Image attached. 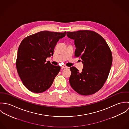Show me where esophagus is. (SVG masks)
I'll return each mask as SVG.
<instances>
[{
  "label": "esophagus",
  "mask_w": 129,
  "mask_h": 129,
  "mask_svg": "<svg viewBox=\"0 0 129 129\" xmlns=\"http://www.w3.org/2000/svg\"><path fill=\"white\" fill-rule=\"evenodd\" d=\"M62 68H63V69H68V68H69V67H68L66 66H62Z\"/></svg>",
  "instance_id": "esophagus-1"
}]
</instances>
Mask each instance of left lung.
Listing matches in <instances>:
<instances>
[{
  "label": "left lung",
  "instance_id": "8db88e82",
  "mask_svg": "<svg viewBox=\"0 0 129 129\" xmlns=\"http://www.w3.org/2000/svg\"><path fill=\"white\" fill-rule=\"evenodd\" d=\"M67 35L74 40L75 56H80L83 64L81 73L70 68V85L81 95L93 94L102 87L108 76L112 63L110 49L103 38L93 31L68 32Z\"/></svg>",
  "mask_w": 129,
  "mask_h": 129
}]
</instances>
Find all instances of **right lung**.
<instances>
[{
  "mask_svg": "<svg viewBox=\"0 0 129 129\" xmlns=\"http://www.w3.org/2000/svg\"><path fill=\"white\" fill-rule=\"evenodd\" d=\"M66 35V32L41 31L21 42L16 66L23 84L30 91L42 93L52 85L60 67L46 62V58L53 55L57 42Z\"/></svg>",
  "mask_w": 129,
  "mask_h": 129,
  "instance_id": "obj_1",
  "label": "right lung"
}]
</instances>
